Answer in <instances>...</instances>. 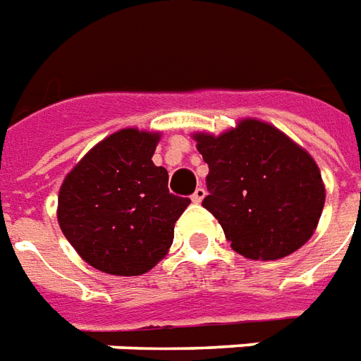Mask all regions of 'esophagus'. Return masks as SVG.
<instances>
[{"instance_id":"1","label":"esophagus","mask_w":361,"mask_h":361,"mask_svg":"<svg viewBox=\"0 0 361 361\" xmlns=\"http://www.w3.org/2000/svg\"><path fill=\"white\" fill-rule=\"evenodd\" d=\"M205 194H207V192H205V188H203V186H200V188H196V192L192 194V202L200 203L203 197H205Z\"/></svg>"}]
</instances>
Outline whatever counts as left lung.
Wrapping results in <instances>:
<instances>
[{"instance_id": "8db88e82", "label": "left lung", "mask_w": 361, "mask_h": 361, "mask_svg": "<svg viewBox=\"0 0 361 361\" xmlns=\"http://www.w3.org/2000/svg\"><path fill=\"white\" fill-rule=\"evenodd\" d=\"M194 140L209 165L203 207L234 251L253 261H276L312 238L325 186L305 148L261 119H242L219 137L196 133Z\"/></svg>"}]
</instances>
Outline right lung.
Listing matches in <instances>:
<instances>
[{
	"label": "right lung",
	"mask_w": 361,
	"mask_h": 361,
	"mask_svg": "<svg viewBox=\"0 0 361 361\" xmlns=\"http://www.w3.org/2000/svg\"><path fill=\"white\" fill-rule=\"evenodd\" d=\"M159 133L121 129L100 140L70 171L56 219L80 257L100 272L140 276L173 243L188 197L167 188L165 167L152 161Z\"/></svg>",
	"instance_id": "right-lung-1"
}]
</instances>
